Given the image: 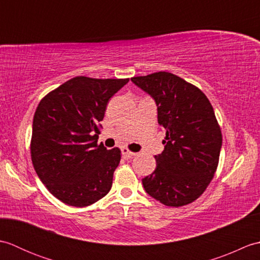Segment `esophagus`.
<instances>
[{
    "label": "esophagus",
    "instance_id": "obj_1",
    "mask_svg": "<svg viewBox=\"0 0 260 260\" xmlns=\"http://www.w3.org/2000/svg\"><path fill=\"white\" fill-rule=\"evenodd\" d=\"M121 155H123L125 158H131L135 155V153L128 151L126 147H123L121 148Z\"/></svg>",
    "mask_w": 260,
    "mask_h": 260
}]
</instances>
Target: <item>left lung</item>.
Listing matches in <instances>:
<instances>
[{
	"label": "left lung",
	"mask_w": 260,
	"mask_h": 260,
	"mask_svg": "<svg viewBox=\"0 0 260 260\" xmlns=\"http://www.w3.org/2000/svg\"><path fill=\"white\" fill-rule=\"evenodd\" d=\"M131 80L154 99L167 131L155 171L142 179L144 190L165 206L189 204L207 189L219 163L222 135L211 104L199 88L165 71Z\"/></svg>",
	"instance_id": "1"
}]
</instances>
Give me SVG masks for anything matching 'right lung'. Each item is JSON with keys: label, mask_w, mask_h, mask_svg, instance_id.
<instances>
[{"label": "right lung", "mask_w": 260, "mask_h": 260, "mask_svg": "<svg viewBox=\"0 0 260 260\" xmlns=\"http://www.w3.org/2000/svg\"><path fill=\"white\" fill-rule=\"evenodd\" d=\"M127 79L76 77L49 92L33 117L31 158L42 183L60 201L87 207L107 194L119 148L97 145L107 103Z\"/></svg>", "instance_id": "add662e5"}]
</instances>
